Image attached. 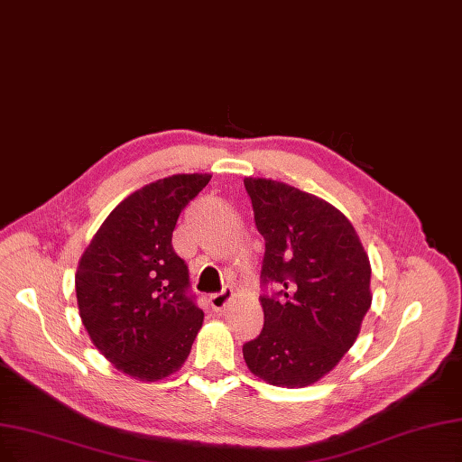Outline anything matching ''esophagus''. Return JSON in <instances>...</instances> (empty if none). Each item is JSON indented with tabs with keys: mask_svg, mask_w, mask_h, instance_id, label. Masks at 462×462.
Returning a JSON list of instances; mask_svg holds the SVG:
<instances>
[{
	"mask_svg": "<svg viewBox=\"0 0 462 462\" xmlns=\"http://www.w3.org/2000/svg\"><path fill=\"white\" fill-rule=\"evenodd\" d=\"M231 298H233V288H224L221 291L210 295V307L214 310H224Z\"/></svg>",
	"mask_w": 462,
	"mask_h": 462,
	"instance_id": "esophagus-1",
	"label": "esophagus"
}]
</instances>
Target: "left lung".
<instances>
[{
    "label": "left lung",
    "mask_w": 462,
    "mask_h": 462,
    "mask_svg": "<svg viewBox=\"0 0 462 462\" xmlns=\"http://www.w3.org/2000/svg\"><path fill=\"white\" fill-rule=\"evenodd\" d=\"M265 241L263 329L245 343L250 372L301 389L329 374L355 345L372 307V267L353 224L324 199L284 181L245 178Z\"/></svg>",
    "instance_id": "8db88e82"
}]
</instances>
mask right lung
<instances>
[{
  "label": "right lung",
  "instance_id": "add662e5",
  "mask_svg": "<svg viewBox=\"0 0 462 462\" xmlns=\"http://www.w3.org/2000/svg\"><path fill=\"white\" fill-rule=\"evenodd\" d=\"M210 178L174 174L128 195L79 260L76 293L87 334L138 381L176 374L205 319L189 295V271L172 248V231Z\"/></svg>",
  "mask_w": 462,
  "mask_h": 462
}]
</instances>
